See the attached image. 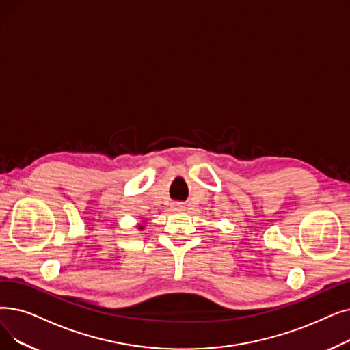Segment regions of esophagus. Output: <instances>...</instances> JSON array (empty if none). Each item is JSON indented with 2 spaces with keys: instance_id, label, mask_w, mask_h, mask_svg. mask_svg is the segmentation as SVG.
<instances>
[{
  "instance_id": "obj_1",
  "label": "esophagus",
  "mask_w": 350,
  "mask_h": 350,
  "mask_svg": "<svg viewBox=\"0 0 350 350\" xmlns=\"http://www.w3.org/2000/svg\"><path fill=\"white\" fill-rule=\"evenodd\" d=\"M186 207H185V204L183 203H173L172 204V210L173 211H183Z\"/></svg>"
}]
</instances>
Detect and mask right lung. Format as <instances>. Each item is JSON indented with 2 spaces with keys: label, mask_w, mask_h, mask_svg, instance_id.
I'll return each mask as SVG.
<instances>
[{
  "label": "right lung",
  "mask_w": 350,
  "mask_h": 350,
  "mask_svg": "<svg viewBox=\"0 0 350 350\" xmlns=\"http://www.w3.org/2000/svg\"><path fill=\"white\" fill-rule=\"evenodd\" d=\"M144 229V224H139V230H143Z\"/></svg>",
  "instance_id": "right-lung-1"
}]
</instances>
